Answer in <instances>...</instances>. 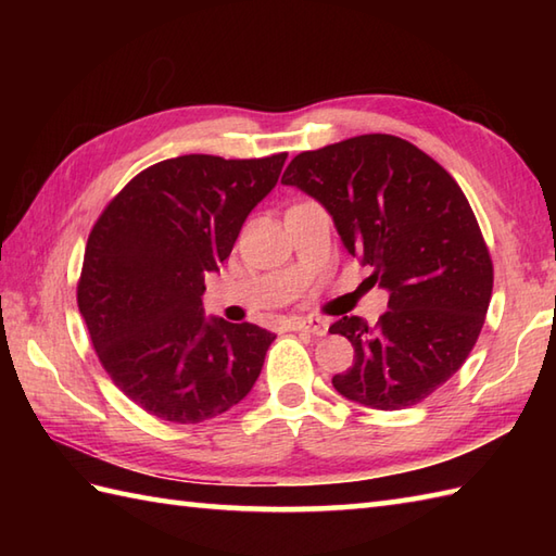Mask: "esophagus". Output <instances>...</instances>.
Here are the masks:
<instances>
[{"instance_id": "34e87169", "label": "esophagus", "mask_w": 556, "mask_h": 556, "mask_svg": "<svg viewBox=\"0 0 556 556\" xmlns=\"http://www.w3.org/2000/svg\"><path fill=\"white\" fill-rule=\"evenodd\" d=\"M289 329H296V332H311L315 337H325L329 325H327V320H323V317H308V320L289 323Z\"/></svg>"}]
</instances>
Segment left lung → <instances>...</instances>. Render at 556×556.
Instances as JSON below:
<instances>
[{"instance_id": "1", "label": "left lung", "mask_w": 556, "mask_h": 556, "mask_svg": "<svg viewBox=\"0 0 556 556\" xmlns=\"http://www.w3.org/2000/svg\"><path fill=\"white\" fill-rule=\"evenodd\" d=\"M281 184L329 212L346 251L389 293L377 325L344 315L329 327L356 349L334 389L380 410L420 404L473 351L492 296V260L464 191L422 150L387 134L301 152Z\"/></svg>"}]
</instances>
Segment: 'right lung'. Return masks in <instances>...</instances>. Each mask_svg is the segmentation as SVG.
I'll return each mask as SVG.
<instances>
[{
    "label": "right lung",
    "instance_id": "1",
    "mask_svg": "<svg viewBox=\"0 0 556 556\" xmlns=\"http://www.w3.org/2000/svg\"><path fill=\"white\" fill-rule=\"evenodd\" d=\"M287 152L181 155L128 181L90 231L78 311L114 384L169 422H203L251 392L275 334L205 317L245 217L277 186Z\"/></svg>",
    "mask_w": 556,
    "mask_h": 556
}]
</instances>
